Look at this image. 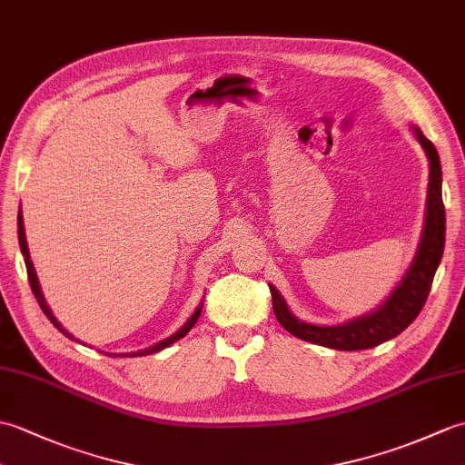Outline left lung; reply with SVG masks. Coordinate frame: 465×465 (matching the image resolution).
I'll use <instances>...</instances> for the list:
<instances>
[{"instance_id": "obj_1", "label": "left lung", "mask_w": 465, "mask_h": 465, "mask_svg": "<svg viewBox=\"0 0 465 465\" xmlns=\"http://www.w3.org/2000/svg\"><path fill=\"white\" fill-rule=\"evenodd\" d=\"M414 134L418 143L422 144L430 162V182L424 230L412 265L408 267L404 279L398 283L391 297L384 301V305H381V309H376L371 315L352 319L339 327H317L299 321L289 311L279 291L273 285H269L275 317L293 337L337 351L372 349L376 344L391 341L396 334H401L418 317V312L422 311L431 282H434L436 269L441 262V255H444L446 210L444 202H441V166L438 150L416 126Z\"/></svg>"}]
</instances>
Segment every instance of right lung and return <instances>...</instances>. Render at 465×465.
Here are the masks:
<instances>
[{"label":"right lung","instance_id":"right-lung-1","mask_svg":"<svg viewBox=\"0 0 465 465\" xmlns=\"http://www.w3.org/2000/svg\"><path fill=\"white\" fill-rule=\"evenodd\" d=\"M17 237H19V247H21V253H24V259H25V267H27V277H29V285H31V291H34V295H35V299H37V303H39V307H41V311L45 312L47 315V319L53 322V327H55L57 331H61L64 337L67 339H71V341H77L73 337V334L67 331V329H63V325L61 322L55 319V315H53L51 312V309H49V305L45 303V297H43V293H41V287H39V282H37V273H35V267H34V263H31V257H29V250H27V240H25V230H24V215H21V208H19V213H17ZM200 312H202V303H200V307L193 311V315L186 321V325H183L180 331H176L174 334H172V337H168V339H164L162 342H158V344H154V347H148V349H144V351H138V352H128V354H124V356H144V354H153V352H158V351H162V349H166V347H170L172 342H176L178 339H182V337H186L188 334V331L196 325V321H198V317H200ZM114 356H118V354H114ZM123 356V354H121Z\"/></svg>","mask_w":465,"mask_h":465}]
</instances>
